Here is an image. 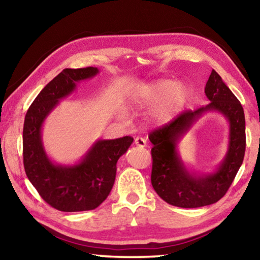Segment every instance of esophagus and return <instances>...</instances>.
<instances>
[{
    "mask_svg": "<svg viewBox=\"0 0 260 260\" xmlns=\"http://www.w3.org/2000/svg\"><path fill=\"white\" fill-rule=\"evenodd\" d=\"M134 143H135V146L141 147V148L147 147V140L143 139V138H140V136L134 140Z\"/></svg>",
    "mask_w": 260,
    "mask_h": 260,
    "instance_id": "34e87169",
    "label": "esophagus"
}]
</instances>
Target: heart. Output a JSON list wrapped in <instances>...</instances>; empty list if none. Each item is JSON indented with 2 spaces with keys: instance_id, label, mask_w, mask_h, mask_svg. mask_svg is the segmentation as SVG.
<instances>
[{
  "instance_id": "1",
  "label": "heart",
  "mask_w": 260,
  "mask_h": 260,
  "mask_svg": "<svg viewBox=\"0 0 260 260\" xmlns=\"http://www.w3.org/2000/svg\"><path fill=\"white\" fill-rule=\"evenodd\" d=\"M187 98V89L181 83L171 80H160L141 88L133 96L136 109H150L161 103L153 110L152 119L158 124L169 122Z\"/></svg>"
}]
</instances>
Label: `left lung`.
I'll use <instances>...</instances> for the list:
<instances>
[{
  "label": "left lung",
  "mask_w": 260,
  "mask_h": 260,
  "mask_svg": "<svg viewBox=\"0 0 260 260\" xmlns=\"http://www.w3.org/2000/svg\"><path fill=\"white\" fill-rule=\"evenodd\" d=\"M211 103L193 111H184L170 124L149 135L151 149V183L161 200L179 208H201L213 204L227 192L245 152V118L239 100L212 70L205 86ZM206 112H219L230 125L225 157L212 173L189 171L179 156L177 144L192 125Z\"/></svg>",
  "instance_id": "left-lung-1"
}]
</instances>
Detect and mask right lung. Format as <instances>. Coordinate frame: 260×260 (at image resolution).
Masks as SVG:
<instances>
[{"label": "right lung", "mask_w": 260, "mask_h": 260, "mask_svg": "<svg viewBox=\"0 0 260 260\" xmlns=\"http://www.w3.org/2000/svg\"><path fill=\"white\" fill-rule=\"evenodd\" d=\"M98 68L65 69L40 91L25 116L24 167L30 183L48 204L64 212L94 210L109 196L117 161L128 150L133 138L95 141L80 160L57 164L47 155L42 126L61 100L77 89V83L98 76Z\"/></svg>", "instance_id": "add662e5"}]
</instances>
